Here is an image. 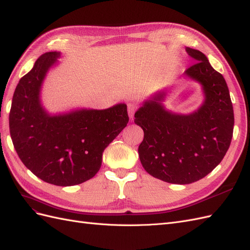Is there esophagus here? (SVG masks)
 Segmentation results:
<instances>
[{
    "label": "esophagus",
    "instance_id": "1",
    "mask_svg": "<svg viewBox=\"0 0 250 250\" xmlns=\"http://www.w3.org/2000/svg\"><path fill=\"white\" fill-rule=\"evenodd\" d=\"M127 109H128V116H129L130 120H132L134 117V112H135V110H137V106H135L134 104L130 103V104H128Z\"/></svg>",
    "mask_w": 250,
    "mask_h": 250
}]
</instances>
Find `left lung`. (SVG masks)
Masks as SVG:
<instances>
[{
	"label": "left lung",
	"mask_w": 250,
	"mask_h": 250,
	"mask_svg": "<svg viewBox=\"0 0 250 250\" xmlns=\"http://www.w3.org/2000/svg\"><path fill=\"white\" fill-rule=\"evenodd\" d=\"M195 64L185 74L202 85L204 102L190 115L166 110L165 93L154 95L134 113L144 130L139 146L141 163L150 175L170 184L195 183L213 171L229 148L233 108L222 75L202 52L186 48Z\"/></svg>",
	"instance_id": "1"
}]
</instances>
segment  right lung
Masks as SVG:
<instances>
[{
	"label": "right lung",
	"mask_w": 250,
	"mask_h": 250,
	"mask_svg": "<svg viewBox=\"0 0 250 250\" xmlns=\"http://www.w3.org/2000/svg\"><path fill=\"white\" fill-rule=\"evenodd\" d=\"M60 53L47 52L14 90L9 129L14 149L42 180L60 187L84 183L100 170L104 149L126 127V104L51 116L42 106V81Z\"/></svg>",
	"instance_id": "obj_1"
}]
</instances>
